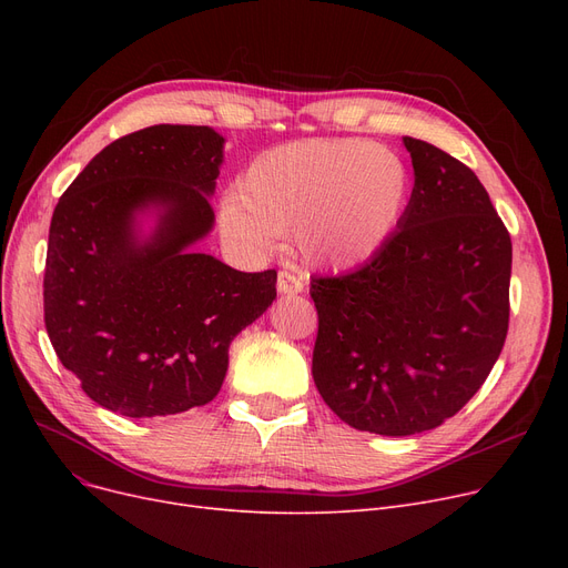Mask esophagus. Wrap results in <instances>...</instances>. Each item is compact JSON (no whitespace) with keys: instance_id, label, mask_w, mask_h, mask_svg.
<instances>
[{"instance_id":"esophagus-1","label":"esophagus","mask_w":568,"mask_h":568,"mask_svg":"<svg viewBox=\"0 0 568 568\" xmlns=\"http://www.w3.org/2000/svg\"><path fill=\"white\" fill-rule=\"evenodd\" d=\"M281 294H300L304 290V281L300 276H294L290 272H278V283H276Z\"/></svg>"}]
</instances>
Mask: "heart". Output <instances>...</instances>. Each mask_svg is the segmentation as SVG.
Returning a JSON list of instances; mask_svg holds the SVG:
<instances>
[{
	"instance_id": "obj_1",
	"label": "heart",
	"mask_w": 568,
	"mask_h": 568,
	"mask_svg": "<svg viewBox=\"0 0 568 568\" xmlns=\"http://www.w3.org/2000/svg\"><path fill=\"white\" fill-rule=\"evenodd\" d=\"M407 197L409 172L394 149L313 138L255 156L221 204V227L251 255L274 253L290 234L306 266L345 272L384 246Z\"/></svg>"
}]
</instances>
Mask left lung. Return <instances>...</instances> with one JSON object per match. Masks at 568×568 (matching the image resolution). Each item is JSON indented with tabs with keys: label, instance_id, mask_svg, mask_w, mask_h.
<instances>
[{
	"label": "left lung",
	"instance_id": "left-lung-1",
	"mask_svg": "<svg viewBox=\"0 0 568 568\" xmlns=\"http://www.w3.org/2000/svg\"><path fill=\"white\" fill-rule=\"evenodd\" d=\"M414 189L359 268L311 281L313 379L345 424L389 437L442 426L481 389L509 332L511 236L484 184L403 138Z\"/></svg>",
	"mask_w": 568,
	"mask_h": 568
}]
</instances>
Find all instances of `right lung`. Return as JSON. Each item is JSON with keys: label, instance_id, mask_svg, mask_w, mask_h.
Returning <instances> with one entry per match:
<instances>
[{"label": "right lung", "instance_id": "1", "mask_svg": "<svg viewBox=\"0 0 568 568\" xmlns=\"http://www.w3.org/2000/svg\"><path fill=\"white\" fill-rule=\"evenodd\" d=\"M223 138L159 124L110 142L59 197L45 255L50 343L101 407L142 419L214 400L232 338L276 300V268L191 253L214 225ZM164 209L146 243L134 214Z\"/></svg>", "mask_w": 568, "mask_h": 568}]
</instances>
